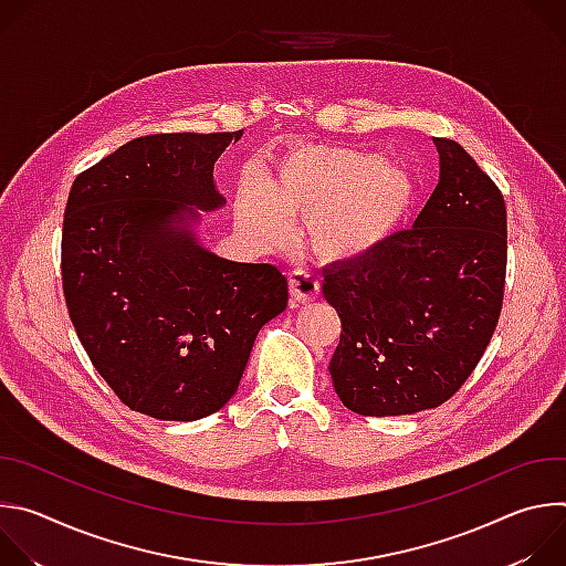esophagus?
I'll return each mask as SVG.
<instances>
[{
    "label": "esophagus",
    "mask_w": 566,
    "mask_h": 566,
    "mask_svg": "<svg viewBox=\"0 0 566 566\" xmlns=\"http://www.w3.org/2000/svg\"><path fill=\"white\" fill-rule=\"evenodd\" d=\"M289 291H291V302H293V306L306 304V302H311V300L317 297V293H319V282H317V277H315L313 273L297 269V271H291V273H289Z\"/></svg>",
    "instance_id": "obj_1"
}]
</instances>
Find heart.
Here are the masks:
<instances>
[{"label": "heart", "instance_id": "obj_1", "mask_svg": "<svg viewBox=\"0 0 566 566\" xmlns=\"http://www.w3.org/2000/svg\"><path fill=\"white\" fill-rule=\"evenodd\" d=\"M415 192L412 175L385 166L380 154L297 145L280 158L266 190L244 192L239 217L269 241L284 239L289 221H304L319 255L360 258L396 230Z\"/></svg>", "mask_w": 566, "mask_h": 566}]
</instances>
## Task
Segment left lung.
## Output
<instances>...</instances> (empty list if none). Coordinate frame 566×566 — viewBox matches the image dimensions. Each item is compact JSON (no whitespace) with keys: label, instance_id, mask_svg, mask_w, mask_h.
<instances>
[{"label":"left lung","instance_id":"1","mask_svg":"<svg viewBox=\"0 0 566 566\" xmlns=\"http://www.w3.org/2000/svg\"><path fill=\"white\" fill-rule=\"evenodd\" d=\"M441 177L415 226L322 271L343 332L329 363L343 406L400 417L452 398L486 352L506 286V203L450 138H434Z\"/></svg>","mask_w":566,"mask_h":566}]
</instances>
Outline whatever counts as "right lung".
I'll use <instances>...</instances> for the list:
<instances>
[{"mask_svg":"<svg viewBox=\"0 0 566 566\" xmlns=\"http://www.w3.org/2000/svg\"><path fill=\"white\" fill-rule=\"evenodd\" d=\"M241 132L129 140L71 186L62 291L92 365L134 412L197 421L237 391L253 343L286 308L273 264L228 262L175 228L214 210L212 168Z\"/></svg>","mask_w":566,"mask_h":566,"instance_id":"add662e5","label":"right lung"}]
</instances>
